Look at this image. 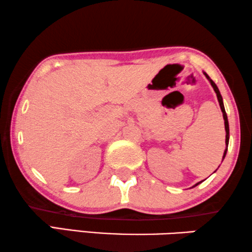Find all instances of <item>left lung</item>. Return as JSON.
Returning a JSON list of instances; mask_svg holds the SVG:
<instances>
[{"instance_id":"1","label":"left lung","mask_w":252,"mask_h":252,"mask_svg":"<svg viewBox=\"0 0 252 252\" xmlns=\"http://www.w3.org/2000/svg\"><path fill=\"white\" fill-rule=\"evenodd\" d=\"M203 75L206 76V78L208 79V81H209L210 85L213 86V89H214V91H215V93H216V95H217L218 102H220V110H221V112H223V118H224V123H225V132H226V138H225V144H226V149H225V151H224V155H223V160H224L225 156H226V152H227L228 140H229V127H228L227 115H226V111H225V108H224V103H223V97H221V95H220V90H218L217 85H216V84H215L213 81H211V78L209 77V76L207 75V72H206V71H203ZM223 160H221V161H223ZM200 183H201V182H199V183H196V184L194 185V187H196V185H199ZM194 187H193V188H194Z\"/></svg>"}]
</instances>
